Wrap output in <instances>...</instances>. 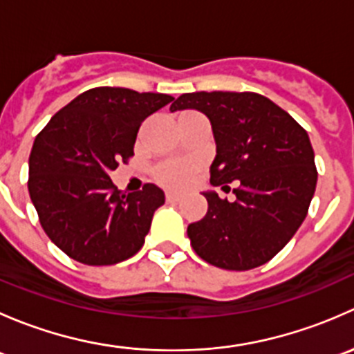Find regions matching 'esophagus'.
Returning a JSON list of instances; mask_svg holds the SVG:
<instances>
[{"instance_id": "obj_1", "label": "esophagus", "mask_w": 354, "mask_h": 354, "mask_svg": "<svg viewBox=\"0 0 354 354\" xmlns=\"http://www.w3.org/2000/svg\"><path fill=\"white\" fill-rule=\"evenodd\" d=\"M181 197L178 194H171V192H167L166 194V200L167 202H178V200H180Z\"/></svg>"}]
</instances>
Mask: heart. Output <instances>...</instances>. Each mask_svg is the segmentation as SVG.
I'll use <instances>...</instances> for the list:
<instances>
[{
  "label": "heart",
  "instance_id": "obj_1",
  "mask_svg": "<svg viewBox=\"0 0 354 354\" xmlns=\"http://www.w3.org/2000/svg\"><path fill=\"white\" fill-rule=\"evenodd\" d=\"M197 169V162H166L154 171V178L162 187L180 190L192 183Z\"/></svg>",
  "mask_w": 354,
  "mask_h": 354
}]
</instances>
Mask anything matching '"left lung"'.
<instances>
[{
    "label": "left lung",
    "instance_id": "1",
    "mask_svg": "<svg viewBox=\"0 0 354 354\" xmlns=\"http://www.w3.org/2000/svg\"><path fill=\"white\" fill-rule=\"evenodd\" d=\"M205 114L216 140L210 185L236 181L234 202L214 190L203 219L188 226L200 259L227 270L269 262L305 221L317 187L308 133L270 99L255 92L183 94L169 111Z\"/></svg>",
    "mask_w": 354,
    "mask_h": 354
}]
</instances>
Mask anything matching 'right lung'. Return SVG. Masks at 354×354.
Segmentation results:
<instances>
[{
    "instance_id": "1",
    "label": "right lung",
    "mask_w": 354,
    "mask_h": 354,
    "mask_svg": "<svg viewBox=\"0 0 354 354\" xmlns=\"http://www.w3.org/2000/svg\"><path fill=\"white\" fill-rule=\"evenodd\" d=\"M171 95L95 87L77 95L35 137L28 194L42 230L59 250L87 266H113L144 245L164 192L147 183L124 195L109 173L133 156L142 121Z\"/></svg>"
}]
</instances>
